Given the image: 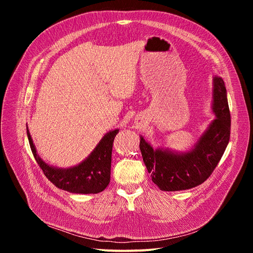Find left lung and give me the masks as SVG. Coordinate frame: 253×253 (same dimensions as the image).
Segmentation results:
<instances>
[{
    "label": "left lung",
    "mask_w": 253,
    "mask_h": 253,
    "mask_svg": "<svg viewBox=\"0 0 253 253\" xmlns=\"http://www.w3.org/2000/svg\"><path fill=\"white\" fill-rule=\"evenodd\" d=\"M214 119L194 149L187 153L154 150L140 137L143 163L152 181L163 191H180L202 185L213 173L230 139L231 117L224 80L214 77Z\"/></svg>",
    "instance_id": "1"
}]
</instances>
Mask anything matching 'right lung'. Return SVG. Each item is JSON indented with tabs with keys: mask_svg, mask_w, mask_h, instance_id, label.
<instances>
[{
	"mask_svg": "<svg viewBox=\"0 0 253 253\" xmlns=\"http://www.w3.org/2000/svg\"><path fill=\"white\" fill-rule=\"evenodd\" d=\"M118 131L106 134L84 162L70 169H56L45 164L37 154L28 127L27 137L36 162L53 185L71 193L95 194L102 192L110 183L113 142Z\"/></svg>",
	"mask_w": 253,
	"mask_h": 253,
	"instance_id": "1",
	"label": "right lung"
}]
</instances>
